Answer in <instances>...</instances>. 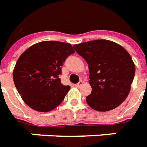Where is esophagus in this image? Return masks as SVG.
<instances>
[{"instance_id":"34e87169","label":"esophagus","mask_w":147,"mask_h":147,"mask_svg":"<svg viewBox=\"0 0 147 147\" xmlns=\"http://www.w3.org/2000/svg\"><path fill=\"white\" fill-rule=\"evenodd\" d=\"M83 84H84V82H83V81H80V82L78 83V84H76V87H78V88H79V87H81V86L83 85Z\"/></svg>"}]
</instances>
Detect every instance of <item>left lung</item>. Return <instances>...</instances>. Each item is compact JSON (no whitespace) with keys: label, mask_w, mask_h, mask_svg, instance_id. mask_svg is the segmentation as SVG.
I'll return each instance as SVG.
<instances>
[{"label":"left lung","mask_w":147,"mask_h":147,"mask_svg":"<svg viewBox=\"0 0 147 147\" xmlns=\"http://www.w3.org/2000/svg\"><path fill=\"white\" fill-rule=\"evenodd\" d=\"M74 48L88 64L92 88L86 97L88 105L98 111L119 106L129 94L135 75V64L129 53L122 46L106 39L76 44Z\"/></svg>","instance_id":"obj_1"}]
</instances>
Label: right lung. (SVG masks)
I'll list each match as a JSON object with an SVG mask.
<instances>
[{
	"mask_svg": "<svg viewBox=\"0 0 147 147\" xmlns=\"http://www.w3.org/2000/svg\"><path fill=\"white\" fill-rule=\"evenodd\" d=\"M74 49L69 43L43 41L28 48L19 57L13 70L18 92L27 105L48 112L63 101L70 89L63 85L59 75L66 59Z\"/></svg>",
	"mask_w": 147,
	"mask_h": 147,
	"instance_id": "1",
	"label": "right lung"
}]
</instances>
